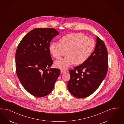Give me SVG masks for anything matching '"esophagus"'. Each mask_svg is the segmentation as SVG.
Instances as JSON below:
<instances>
[{"label": "esophagus", "instance_id": "obj_1", "mask_svg": "<svg viewBox=\"0 0 124 124\" xmlns=\"http://www.w3.org/2000/svg\"><path fill=\"white\" fill-rule=\"evenodd\" d=\"M65 73H66V71H65L64 70H61V71H60L61 74H64Z\"/></svg>", "mask_w": 124, "mask_h": 124}]
</instances>
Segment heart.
Returning a JSON list of instances; mask_svg holds the SVG:
<instances>
[{"mask_svg": "<svg viewBox=\"0 0 124 124\" xmlns=\"http://www.w3.org/2000/svg\"><path fill=\"white\" fill-rule=\"evenodd\" d=\"M60 43L52 42L49 46L51 54L57 60L64 56L63 59L56 61L55 66L60 69L66 70L73 64L78 65L88 60L95 47L94 40L88 38L82 33L65 35L60 39Z\"/></svg>", "mask_w": 124, "mask_h": 124, "instance_id": "1", "label": "heart"}]
</instances>
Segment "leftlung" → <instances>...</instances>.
I'll return each instance as SVG.
<instances>
[{"label":"left lung","mask_w":124,"mask_h":124,"mask_svg":"<svg viewBox=\"0 0 124 124\" xmlns=\"http://www.w3.org/2000/svg\"><path fill=\"white\" fill-rule=\"evenodd\" d=\"M108 70V51L104 42L97 36L94 51L84 63L69 71L67 87L70 93L78 98L93 94L104 80Z\"/></svg>","instance_id":"1"}]
</instances>
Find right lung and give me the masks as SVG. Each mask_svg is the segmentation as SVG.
<instances>
[{"instance_id": "obj_1", "label": "right lung", "mask_w": 124, "mask_h": 124, "mask_svg": "<svg viewBox=\"0 0 124 124\" xmlns=\"http://www.w3.org/2000/svg\"><path fill=\"white\" fill-rule=\"evenodd\" d=\"M59 32L54 28H36L22 39L16 53V72L24 88L41 97L52 91L60 70L53 63L50 43Z\"/></svg>"}]
</instances>
